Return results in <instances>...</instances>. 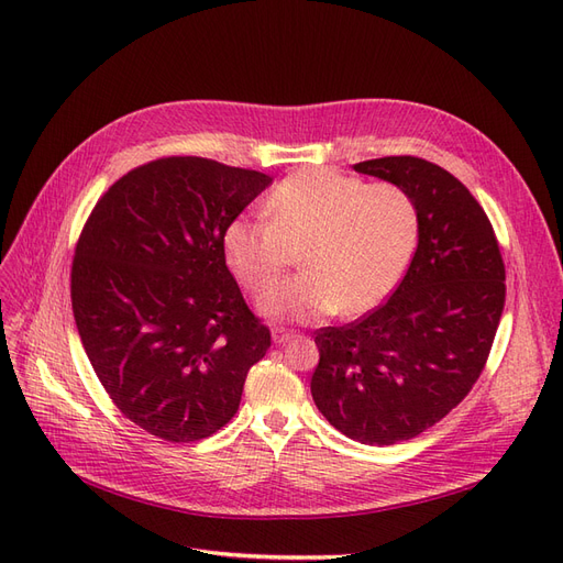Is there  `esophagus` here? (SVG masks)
<instances>
[{
  "instance_id": "obj_1",
  "label": "esophagus",
  "mask_w": 563,
  "mask_h": 563,
  "mask_svg": "<svg viewBox=\"0 0 563 563\" xmlns=\"http://www.w3.org/2000/svg\"><path fill=\"white\" fill-rule=\"evenodd\" d=\"M291 338H296V331H291V329H282V327H277L275 331H272V340H275V343H288V340Z\"/></svg>"
}]
</instances>
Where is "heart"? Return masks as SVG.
Returning a JSON list of instances; mask_svg holds the SVG:
<instances>
[{
  "label": "heart",
  "mask_w": 563,
  "mask_h": 563,
  "mask_svg": "<svg viewBox=\"0 0 563 563\" xmlns=\"http://www.w3.org/2000/svg\"><path fill=\"white\" fill-rule=\"evenodd\" d=\"M265 218H236L223 249L249 294L261 296L300 252L302 276L272 289V319L364 314L395 291L418 244V209L397 183H364L333 168H302L265 199Z\"/></svg>",
  "instance_id": "b5f03b06"
}]
</instances>
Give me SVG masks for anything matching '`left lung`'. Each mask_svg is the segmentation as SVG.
<instances>
[{
	"mask_svg": "<svg viewBox=\"0 0 563 563\" xmlns=\"http://www.w3.org/2000/svg\"><path fill=\"white\" fill-rule=\"evenodd\" d=\"M354 172L413 197L418 249L376 310L314 331L310 387L335 430L391 446L446 418L479 380L505 308V263L482 203L446 168L401 155Z\"/></svg>",
	"mask_w": 563,
	"mask_h": 563,
	"instance_id": "8db88e82",
	"label": "left lung"
}]
</instances>
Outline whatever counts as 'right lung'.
Wrapping results in <instances>:
<instances>
[{"label": "right lung", "instance_id": "add662e5", "mask_svg": "<svg viewBox=\"0 0 563 563\" xmlns=\"http://www.w3.org/2000/svg\"><path fill=\"white\" fill-rule=\"evenodd\" d=\"M272 183L203 157L135 166L81 228L70 298L112 404L147 434L192 444L232 420L272 345L225 265L228 225Z\"/></svg>", "mask_w": 563, "mask_h": 563}]
</instances>
